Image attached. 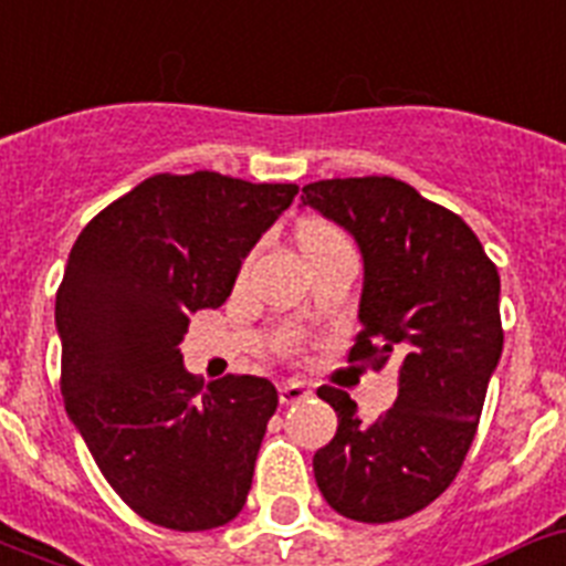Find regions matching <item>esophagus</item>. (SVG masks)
<instances>
[{"label":"esophagus","mask_w":566,"mask_h":566,"mask_svg":"<svg viewBox=\"0 0 566 566\" xmlns=\"http://www.w3.org/2000/svg\"><path fill=\"white\" fill-rule=\"evenodd\" d=\"M311 386L307 382H298V379H287V382H282V388H279V400L284 402V406H291V402H302L305 397H311Z\"/></svg>","instance_id":"esophagus-1"}]
</instances>
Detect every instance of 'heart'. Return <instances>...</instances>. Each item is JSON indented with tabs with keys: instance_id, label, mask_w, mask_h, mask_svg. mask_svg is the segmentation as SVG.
<instances>
[{
	"instance_id": "1",
	"label": "heart",
	"mask_w": 566,
	"mask_h": 566,
	"mask_svg": "<svg viewBox=\"0 0 566 566\" xmlns=\"http://www.w3.org/2000/svg\"><path fill=\"white\" fill-rule=\"evenodd\" d=\"M298 241H302V247H316V244H334V241H345V235H342L334 224H325V221H311V224L302 230ZM282 348L293 350V336H284Z\"/></svg>"
}]
</instances>
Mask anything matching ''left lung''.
Returning <instances> with one entry per match:
<instances>
[{
    "label": "left lung",
    "instance_id": "1",
    "mask_svg": "<svg viewBox=\"0 0 566 566\" xmlns=\"http://www.w3.org/2000/svg\"><path fill=\"white\" fill-rule=\"evenodd\" d=\"M302 203L354 235L363 298L350 363L400 356L397 402L363 422L339 388L319 397L339 417L313 454L331 510L363 524L415 515L460 472L503 350L501 275L460 216L388 175L316 180Z\"/></svg>",
    "mask_w": 566,
    "mask_h": 566
}]
</instances>
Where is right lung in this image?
<instances>
[{
  "label": "right lung",
  "instance_id": "right-lung-1",
  "mask_svg": "<svg viewBox=\"0 0 566 566\" xmlns=\"http://www.w3.org/2000/svg\"><path fill=\"white\" fill-rule=\"evenodd\" d=\"M296 184L155 175L94 216L56 291L65 411L108 486L151 524L201 533L247 501L279 394L184 368L189 313L221 307Z\"/></svg>",
  "mask_w": 566,
  "mask_h": 566
}]
</instances>
